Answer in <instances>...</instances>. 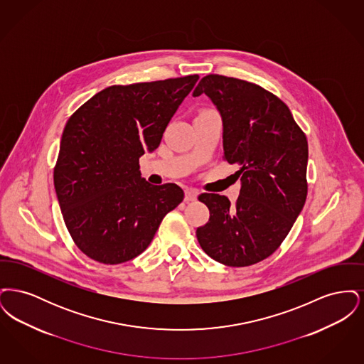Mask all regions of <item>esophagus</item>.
I'll use <instances>...</instances> for the list:
<instances>
[{"label": "esophagus", "mask_w": 364, "mask_h": 364, "mask_svg": "<svg viewBox=\"0 0 364 364\" xmlns=\"http://www.w3.org/2000/svg\"><path fill=\"white\" fill-rule=\"evenodd\" d=\"M198 198V191L192 190V188H187L186 190V202H192V200H196Z\"/></svg>", "instance_id": "34e87169"}]
</instances>
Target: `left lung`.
<instances>
[{"mask_svg":"<svg viewBox=\"0 0 364 364\" xmlns=\"http://www.w3.org/2000/svg\"><path fill=\"white\" fill-rule=\"evenodd\" d=\"M206 94L224 122V161L240 165L237 200L200 193L208 224L196 229L202 250L225 266L269 258L294 226L307 198L309 144L289 107L263 87L211 73L193 97Z\"/></svg>","mask_w":364,"mask_h":364,"instance_id":"obj_1","label":"left lung"}]
</instances>
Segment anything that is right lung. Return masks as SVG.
Segmentation results:
<instances>
[{"label":"right lung","instance_id":"1","mask_svg":"<svg viewBox=\"0 0 364 364\" xmlns=\"http://www.w3.org/2000/svg\"><path fill=\"white\" fill-rule=\"evenodd\" d=\"M198 75L107 87L65 124L54 188L72 240L105 264L134 259L184 199L173 183L151 186L139 158L154 151Z\"/></svg>","mask_w":364,"mask_h":364}]
</instances>
